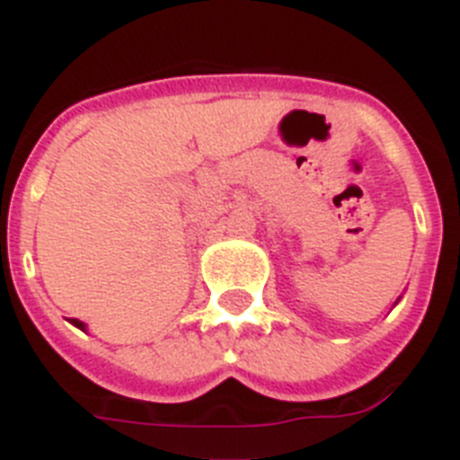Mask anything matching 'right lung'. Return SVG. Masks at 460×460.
<instances>
[{
    "label": "right lung",
    "instance_id": "right-lung-1",
    "mask_svg": "<svg viewBox=\"0 0 460 460\" xmlns=\"http://www.w3.org/2000/svg\"><path fill=\"white\" fill-rule=\"evenodd\" d=\"M70 324H75L77 329H82V332H86V324L84 322H79V320H70Z\"/></svg>",
    "mask_w": 460,
    "mask_h": 460
}]
</instances>
